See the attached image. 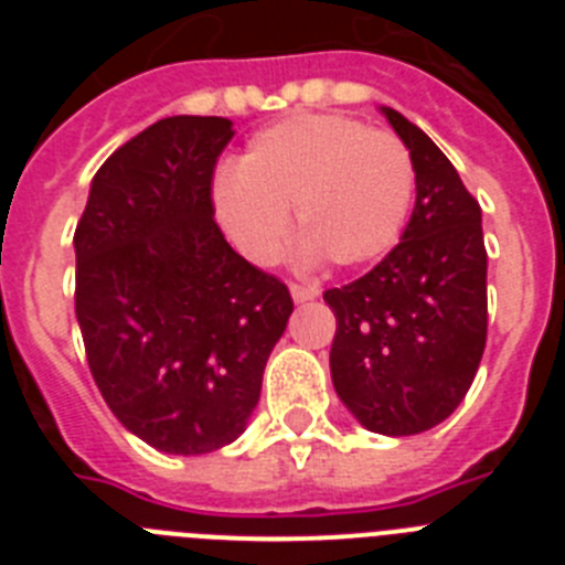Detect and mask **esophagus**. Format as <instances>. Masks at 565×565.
Segmentation results:
<instances>
[{"instance_id": "34e87169", "label": "esophagus", "mask_w": 565, "mask_h": 565, "mask_svg": "<svg viewBox=\"0 0 565 565\" xmlns=\"http://www.w3.org/2000/svg\"><path fill=\"white\" fill-rule=\"evenodd\" d=\"M291 297H294V302H308V299L319 297V288L317 286H299V282H294Z\"/></svg>"}]
</instances>
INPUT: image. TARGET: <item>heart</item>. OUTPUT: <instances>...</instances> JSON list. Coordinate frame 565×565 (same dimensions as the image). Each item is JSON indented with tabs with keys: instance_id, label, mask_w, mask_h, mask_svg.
Returning <instances> with one entry per match:
<instances>
[{
	"instance_id": "1",
	"label": "heart",
	"mask_w": 565,
	"mask_h": 565,
	"mask_svg": "<svg viewBox=\"0 0 565 565\" xmlns=\"http://www.w3.org/2000/svg\"><path fill=\"white\" fill-rule=\"evenodd\" d=\"M413 192L416 169L396 135L311 113L252 135L234 178L214 186V212L248 257L271 263L294 209L302 257L356 268L396 246Z\"/></svg>"
}]
</instances>
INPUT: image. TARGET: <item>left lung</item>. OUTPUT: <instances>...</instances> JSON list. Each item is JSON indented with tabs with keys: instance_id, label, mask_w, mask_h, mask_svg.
Returning a JSON list of instances; mask_svg holds the SVG:
<instances>
[{
	"instance_id": "1",
	"label": "left lung",
	"mask_w": 565,
	"mask_h": 565,
	"mask_svg": "<svg viewBox=\"0 0 565 565\" xmlns=\"http://www.w3.org/2000/svg\"><path fill=\"white\" fill-rule=\"evenodd\" d=\"M411 149L416 206L402 243L356 282L326 291L331 379L362 427L416 436L456 411L487 344L481 206L436 143L382 107Z\"/></svg>"
}]
</instances>
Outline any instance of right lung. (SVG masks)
<instances>
[{
	"mask_svg": "<svg viewBox=\"0 0 565 565\" xmlns=\"http://www.w3.org/2000/svg\"><path fill=\"white\" fill-rule=\"evenodd\" d=\"M217 115H172L109 154L76 226V319L115 418L169 456L246 430L294 311L286 282L239 257L214 223Z\"/></svg>",
	"mask_w": 565,
	"mask_h": 565,
	"instance_id": "right-lung-1",
	"label": "right lung"
}]
</instances>
